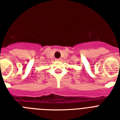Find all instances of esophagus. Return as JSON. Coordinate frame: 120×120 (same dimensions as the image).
Masks as SVG:
<instances>
[{
	"label": "esophagus",
	"mask_w": 120,
	"mask_h": 120,
	"mask_svg": "<svg viewBox=\"0 0 120 120\" xmlns=\"http://www.w3.org/2000/svg\"><path fill=\"white\" fill-rule=\"evenodd\" d=\"M62 59L61 58H56V61H61V60H62Z\"/></svg>",
	"instance_id": "obj_1"
}]
</instances>
